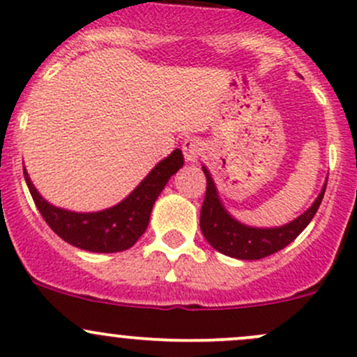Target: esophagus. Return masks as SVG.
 Wrapping results in <instances>:
<instances>
[{
    "label": "esophagus",
    "instance_id": "1",
    "mask_svg": "<svg viewBox=\"0 0 357 357\" xmlns=\"http://www.w3.org/2000/svg\"><path fill=\"white\" fill-rule=\"evenodd\" d=\"M182 151L189 163H197V160L204 154V142L197 137L185 139L182 144Z\"/></svg>",
    "mask_w": 357,
    "mask_h": 357
}]
</instances>
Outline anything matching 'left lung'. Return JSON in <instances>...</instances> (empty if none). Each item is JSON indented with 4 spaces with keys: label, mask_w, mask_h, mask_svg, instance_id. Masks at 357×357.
I'll return each mask as SVG.
<instances>
[{
    "label": "left lung",
    "mask_w": 357,
    "mask_h": 357,
    "mask_svg": "<svg viewBox=\"0 0 357 357\" xmlns=\"http://www.w3.org/2000/svg\"><path fill=\"white\" fill-rule=\"evenodd\" d=\"M206 175V196L203 208H201V232L206 241L222 255L235 259L255 261L275 255L277 251L289 245L313 220L321 204L326 183L321 192L314 199V203L292 222L273 229H258L249 227L235 220L220 199L218 189L208 168L203 165Z\"/></svg>",
    "instance_id": "obj_1"
}]
</instances>
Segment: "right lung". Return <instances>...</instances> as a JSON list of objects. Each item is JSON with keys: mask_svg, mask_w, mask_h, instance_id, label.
<instances>
[{"mask_svg": "<svg viewBox=\"0 0 357 357\" xmlns=\"http://www.w3.org/2000/svg\"><path fill=\"white\" fill-rule=\"evenodd\" d=\"M183 167L180 149L168 154L146 175V178L119 204L102 211L77 213L47 203L38 192L24 167V177L39 213L54 234L65 242L89 252H120L132 248L146 232L158 196Z\"/></svg>", "mask_w": 357, "mask_h": 357, "instance_id": "obj_1", "label": "right lung"}]
</instances>
